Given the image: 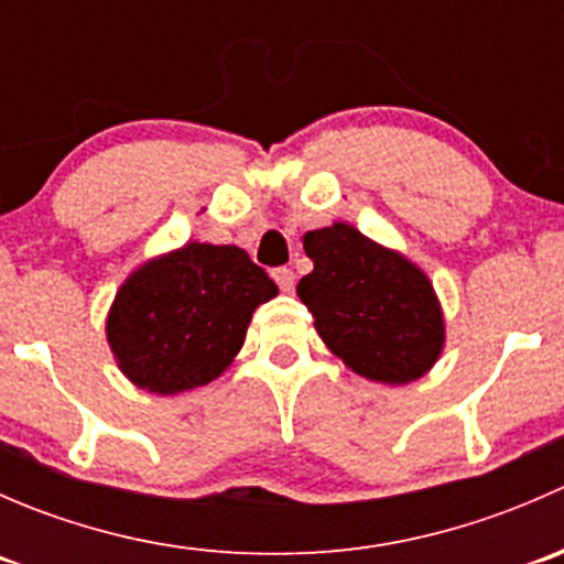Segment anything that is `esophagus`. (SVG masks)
Segmentation results:
<instances>
[{
	"instance_id": "obj_1",
	"label": "esophagus",
	"mask_w": 564,
	"mask_h": 564,
	"mask_svg": "<svg viewBox=\"0 0 564 564\" xmlns=\"http://www.w3.org/2000/svg\"><path fill=\"white\" fill-rule=\"evenodd\" d=\"M272 278H275V283L281 286V292H292L294 289V272L289 270V267H278V270H272Z\"/></svg>"
}]
</instances>
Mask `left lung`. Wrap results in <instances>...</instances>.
Listing matches in <instances>:
<instances>
[{
  "label": "left lung",
  "instance_id": "1",
  "mask_svg": "<svg viewBox=\"0 0 564 564\" xmlns=\"http://www.w3.org/2000/svg\"><path fill=\"white\" fill-rule=\"evenodd\" d=\"M303 248L314 272L297 283V297L346 368L382 384H409L434 368L445 318L417 264L349 224L308 231Z\"/></svg>",
  "mask_w": 564,
  "mask_h": 564
}]
</instances>
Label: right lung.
<instances>
[{"instance_id":"1","label":"right lung","mask_w":564,"mask_h":564,"mask_svg":"<svg viewBox=\"0 0 564 564\" xmlns=\"http://www.w3.org/2000/svg\"><path fill=\"white\" fill-rule=\"evenodd\" d=\"M275 281L237 246H187L144 261L106 318L117 366L135 388L174 395L218 379L246 344Z\"/></svg>"}]
</instances>
